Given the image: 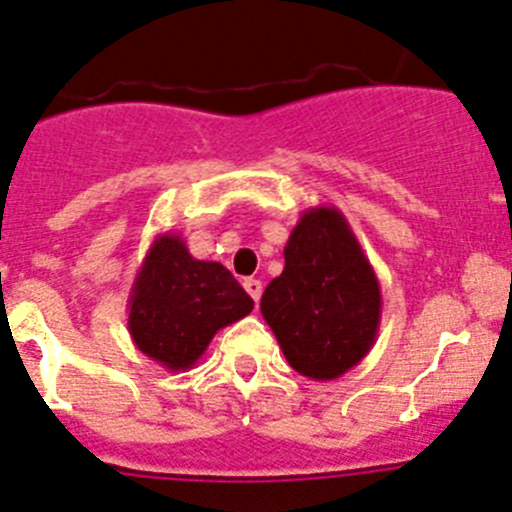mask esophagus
<instances>
[{"label": "esophagus", "instance_id": "obj_1", "mask_svg": "<svg viewBox=\"0 0 512 512\" xmlns=\"http://www.w3.org/2000/svg\"><path fill=\"white\" fill-rule=\"evenodd\" d=\"M245 290L252 296V301H260V296H262V280L247 278L245 280Z\"/></svg>", "mask_w": 512, "mask_h": 512}]
</instances>
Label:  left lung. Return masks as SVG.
I'll return each mask as SVG.
<instances>
[{
  "label": "left lung",
  "instance_id": "left-lung-1",
  "mask_svg": "<svg viewBox=\"0 0 512 512\" xmlns=\"http://www.w3.org/2000/svg\"><path fill=\"white\" fill-rule=\"evenodd\" d=\"M283 255V273L262 293V319L293 370L319 382L336 380L377 339L382 296L375 270L334 206L303 211Z\"/></svg>",
  "mask_w": 512,
  "mask_h": 512
}]
</instances>
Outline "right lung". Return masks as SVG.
<instances>
[{"instance_id":"add662e5","label":"right lung","mask_w":512,"mask_h":512,"mask_svg":"<svg viewBox=\"0 0 512 512\" xmlns=\"http://www.w3.org/2000/svg\"><path fill=\"white\" fill-rule=\"evenodd\" d=\"M255 301L222 262L196 260L181 234L153 239L130 290L132 342L165 370H191L214 334L245 319Z\"/></svg>"}]
</instances>
